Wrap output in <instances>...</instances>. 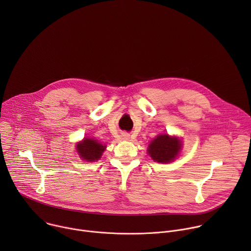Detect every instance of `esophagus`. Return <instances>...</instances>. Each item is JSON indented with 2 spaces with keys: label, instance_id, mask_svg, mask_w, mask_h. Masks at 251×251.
Wrapping results in <instances>:
<instances>
[{
  "label": "esophagus",
  "instance_id": "34e87169",
  "mask_svg": "<svg viewBox=\"0 0 251 251\" xmlns=\"http://www.w3.org/2000/svg\"><path fill=\"white\" fill-rule=\"evenodd\" d=\"M130 138V135L128 133H123L122 134V139L123 140H128Z\"/></svg>",
  "mask_w": 251,
  "mask_h": 251
}]
</instances>
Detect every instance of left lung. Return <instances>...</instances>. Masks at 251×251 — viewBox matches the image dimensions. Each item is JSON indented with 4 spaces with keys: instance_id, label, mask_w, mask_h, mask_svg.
Returning a JSON list of instances; mask_svg holds the SVG:
<instances>
[{
    "instance_id": "1",
    "label": "left lung",
    "mask_w": 251,
    "mask_h": 251,
    "mask_svg": "<svg viewBox=\"0 0 251 251\" xmlns=\"http://www.w3.org/2000/svg\"><path fill=\"white\" fill-rule=\"evenodd\" d=\"M181 149V142L176 138H172L168 134L160 135L149 145L148 153L151 158L159 163H169L174 161Z\"/></svg>"
}]
</instances>
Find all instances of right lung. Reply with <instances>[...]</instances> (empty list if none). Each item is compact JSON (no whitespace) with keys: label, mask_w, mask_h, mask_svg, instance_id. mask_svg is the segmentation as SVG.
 <instances>
[{"label":"right lung","mask_w":251,"mask_h":251,"mask_svg":"<svg viewBox=\"0 0 251 251\" xmlns=\"http://www.w3.org/2000/svg\"><path fill=\"white\" fill-rule=\"evenodd\" d=\"M76 148L77 153L83 160L87 162H93L100 159L106 147L100 144L96 140L85 138L80 144H77Z\"/></svg>","instance_id":"right-lung-1"}]
</instances>
